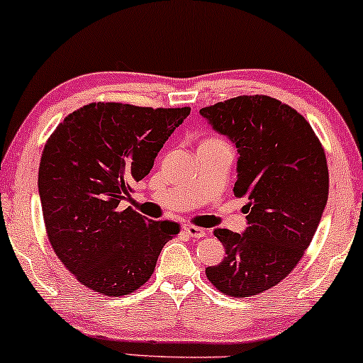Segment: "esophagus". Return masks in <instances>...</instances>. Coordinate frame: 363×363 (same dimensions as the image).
I'll list each match as a JSON object with an SVG mask.
<instances>
[{
  "instance_id": "obj_1",
  "label": "esophagus",
  "mask_w": 363,
  "mask_h": 363,
  "mask_svg": "<svg viewBox=\"0 0 363 363\" xmlns=\"http://www.w3.org/2000/svg\"><path fill=\"white\" fill-rule=\"evenodd\" d=\"M183 231H185L190 238H203L206 235V231L203 230V228H198V226H193V225H185V226H183Z\"/></svg>"
}]
</instances>
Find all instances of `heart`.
<instances>
[{
  "mask_svg": "<svg viewBox=\"0 0 363 363\" xmlns=\"http://www.w3.org/2000/svg\"><path fill=\"white\" fill-rule=\"evenodd\" d=\"M215 140H218V138H208V140H205V142H215Z\"/></svg>",
  "mask_w": 363,
  "mask_h": 363,
  "instance_id": "1",
  "label": "heart"
}]
</instances>
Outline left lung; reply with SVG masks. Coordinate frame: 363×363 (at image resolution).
<instances>
[{
  "label": "left lung",
  "mask_w": 363,
  "mask_h": 363,
  "mask_svg": "<svg viewBox=\"0 0 363 363\" xmlns=\"http://www.w3.org/2000/svg\"><path fill=\"white\" fill-rule=\"evenodd\" d=\"M200 113L238 148L235 195L245 233L215 230L226 256L206 267L223 294L251 297L279 284L309 247L329 196L324 148L311 123L269 96H240Z\"/></svg>",
  "instance_id": "left-lung-1"
}]
</instances>
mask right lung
<instances>
[{
    "instance_id": "right-lung-1",
    "label": "right lung",
    "mask_w": 363,
    "mask_h": 363,
    "mask_svg": "<svg viewBox=\"0 0 363 363\" xmlns=\"http://www.w3.org/2000/svg\"><path fill=\"white\" fill-rule=\"evenodd\" d=\"M190 107L152 108L118 102L87 104L64 118L44 145L38 186L54 252L76 279L104 296H125L153 274L162 247L180 233L121 210L133 182Z\"/></svg>"
}]
</instances>
